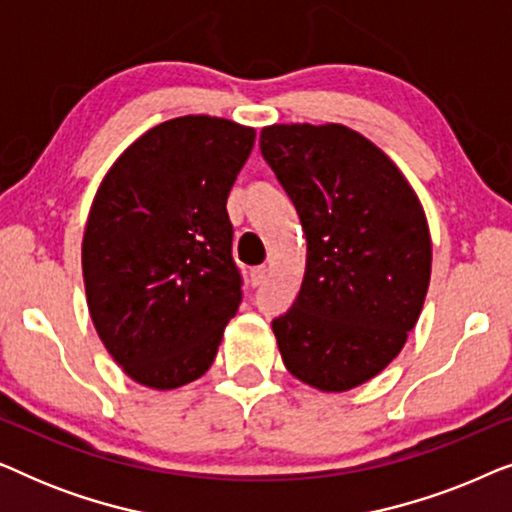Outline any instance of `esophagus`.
Here are the masks:
<instances>
[{"mask_svg": "<svg viewBox=\"0 0 512 512\" xmlns=\"http://www.w3.org/2000/svg\"><path fill=\"white\" fill-rule=\"evenodd\" d=\"M270 275V265H258V268L251 270V284L261 286Z\"/></svg>", "mask_w": 512, "mask_h": 512, "instance_id": "1", "label": "esophagus"}]
</instances>
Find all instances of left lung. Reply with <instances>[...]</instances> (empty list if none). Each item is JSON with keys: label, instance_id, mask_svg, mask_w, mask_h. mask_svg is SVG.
Instances as JSON below:
<instances>
[{"label": "left lung", "instance_id": "8db88e82", "mask_svg": "<svg viewBox=\"0 0 512 512\" xmlns=\"http://www.w3.org/2000/svg\"><path fill=\"white\" fill-rule=\"evenodd\" d=\"M261 153L307 240L296 303L272 321L279 354L300 382L349 391L396 359L422 314L424 207L394 160L347 125H268Z\"/></svg>", "mask_w": 512, "mask_h": 512}]
</instances>
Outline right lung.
Returning <instances> with one entry per match:
<instances>
[{"label": "right lung", "instance_id": "1", "mask_svg": "<svg viewBox=\"0 0 512 512\" xmlns=\"http://www.w3.org/2000/svg\"><path fill=\"white\" fill-rule=\"evenodd\" d=\"M256 130L179 116L104 174L81 244L88 312L123 373L167 391L198 380L242 300L226 200Z\"/></svg>", "mask_w": 512, "mask_h": 512}]
</instances>
